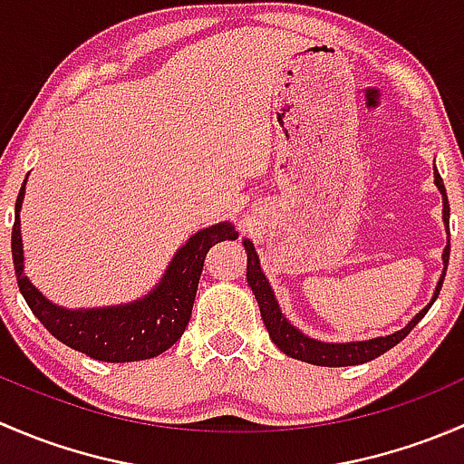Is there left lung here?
Returning a JSON list of instances; mask_svg holds the SVG:
<instances>
[{
	"label": "left lung",
	"instance_id": "8db88e82",
	"mask_svg": "<svg viewBox=\"0 0 464 464\" xmlns=\"http://www.w3.org/2000/svg\"><path fill=\"white\" fill-rule=\"evenodd\" d=\"M433 177H435V186H438V190L442 193V222H444V227H447V233H449L447 190H444L442 177H440L438 170L433 172ZM242 245H245V249H246V283H249L251 292H254L256 301H258L260 316H262V321H265V327H266V332H269L271 341H274V343L278 345V348L283 350L287 357L301 359V362H305V363H314V366H327V368L359 366V363L372 362V359H377L379 354H383L386 350H391L392 345L400 343V341L404 339V336L409 334V332L413 330L420 321H422V316L427 314L429 307H431L435 303V298H438L440 287H442V280H444V271H447V265H449V249H451L447 242V246H444V254H442L444 271H442V276H440L438 285H435L431 303H429V305L424 307L420 314H415L413 319L406 323V327H401V330L392 332V334H388V336H377V339L350 341V343H325V341L312 339V336H307L305 332H301L298 327H294L292 323L285 319V314L280 312L278 301H276V296H274V289H271L266 276L262 274V266H260L258 254H256L254 245H251L249 240H245Z\"/></svg>",
	"mask_w": 464,
	"mask_h": 464
}]
</instances>
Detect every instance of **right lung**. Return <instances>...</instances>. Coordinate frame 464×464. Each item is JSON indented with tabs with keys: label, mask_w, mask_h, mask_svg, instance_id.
<instances>
[{
	"label": "right lung",
	"mask_w": 464,
	"mask_h": 464,
	"mask_svg": "<svg viewBox=\"0 0 464 464\" xmlns=\"http://www.w3.org/2000/svg\"><path fill=\"white\" fill-rule=\"evenodd\" d=\"M24 184L15 202L11 249L17 285L37 321L64 345L98 362H143L175 345L190 321L206 254L218 242L236 240V227L231 222H219L190 236L170 260L157 287L139 301L93 310H67L42 296L24 274V246L20 231Z\"/></svg>",
	"instance_id": "right-lung-1"
}]
</instances>
